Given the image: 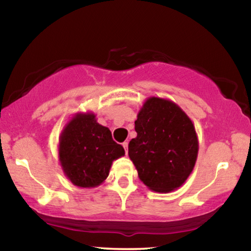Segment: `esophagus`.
I'll return each instance as SVG.
<instances>
[{
    "label": "esophagus",
    "instance_id": "34e87169",
    "mask_svg": "<svg viewBox=\"0 0 251 251\" xmlns=\"http://www.w3.org/2000/svg\"><path fill=\"white\" fill-rule=\"evenodd\" d=\"M122 146L125 147V151H126V153H128V142H125L122 144Z\"/></svg>",
    "mask_w": 251,
    "mask_h": 251
}]
</instances>
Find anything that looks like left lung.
Here are the masks:
<instances>
[{
	"mask_svg": "<svg viewBox=\"0 0 251 251\" xmlns=\"http://www.w3.org/2000/svg\"><path fill=\"white\" fill-rule=\"evenodd\" d=\"M129 157L150 190L169 193L183 185L197 162L199 140L193 122L176 102L150 97L135 121Z\"/></svg>",
	"mask_w": 251,
	"mask_h": 251,
	"instance_id": "8db88e82",
	"label": "left lung"
}]
</instances>
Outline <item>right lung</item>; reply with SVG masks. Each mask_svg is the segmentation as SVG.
Returning a JSON list of instances; mask_svg holds the SVG:
<instances>
[{"mask_svg":"<svg viewBox=\"0 0 251 251\" xmlns=\"http://www.w3.org/2000/svg\"><path fill=\"white\" fill-rule=\"evenodd\" d=\"M58 155L72 184L92 188L108 177L113 161L125 155V149L113 140L108 128L99 125L94 113H76L60 133Z\"/></svg>","mask_w":251,"mask_h":251,"instance_id":"add662e5","label":"right lung"}]
</instances>
